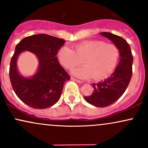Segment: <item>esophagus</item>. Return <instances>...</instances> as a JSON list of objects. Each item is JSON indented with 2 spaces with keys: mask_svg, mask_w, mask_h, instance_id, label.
<instances>
[{
  "mask_svg": "<svg viewBox=\"0 0 148 148\" xmlns=\"http://www.w3.org/2000/svg\"><path fill=\"white\" fill-rule=\"evenodd\" d=\"M71 79L73 80V81H76V82L79 83V84H82V83H83V81H80V80H79V79H75V78H74V77H71Z\"/></svg>",
  "mask_w": 148,
  "mask_h": 148,
  "instance_id": "obj_1",
  "label": "esophagus"
}]
</instances>
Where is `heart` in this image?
I'll use <instances>...</instances> for the list:
<instances>
[{"label":"heart","mask_w":148,"mask_h":148,"mask_svg":"<svg viewBox=\"0 0 148 148\" xmlns=\"http://www.w3.org/2000/svg\"><path fill=\"white\" fill-rule=\"evenodd\" d=\"M58 59L66 69H72L82 64L85 67L72 71L80 78H90L101 81L113 73L118 64L120 52L118 47L101 40H88L74 46V51L63 46L58 51Z\"/></svg>","instance_id":"heart-1"}]
</instances>
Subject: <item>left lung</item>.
I'll use <instances>...</instances> for the list:
<instances>
[{
	"label": "left lung",
	"instance_id": "obj_1",
	"mask_svg": "<svg viewBox=\"0 0 148 148\" xmlns=\"http://www.w3.org/2000/svg\"><path fill=\"white\" fill-rule=\"evenodd\" d=\"M111 40L120 52V62L111 76L98 84H92L93 92L85 96L88 103L97 107H106L116 101L123 95L132 75L133 56L129 44L123 37L111 33H100Z\"/></svg>",
	"mask_w": 148,
	"mask_h": 148
}]
</instances>
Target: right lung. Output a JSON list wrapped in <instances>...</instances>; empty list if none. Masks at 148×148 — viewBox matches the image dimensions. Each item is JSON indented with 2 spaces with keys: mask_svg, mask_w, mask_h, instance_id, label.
Here are the masks:
<instances>
[{
  "mask_svg": "<svg viewBox=\"0 0 148 148\" xmlns=\"http://www.w3.org/2000/svg\"><path fill=\"white\" fill-rule=\"evenodd\" d=\"M64 43L62 39L37 34L25 37L15 47L10 61V82L18 97L28 106L43 109L52 106L60 99L64 82L70 79L56 57ZM24 50L33 52L39 60L38 72L30 78L20 75L16 67L18 56Z\"/></svg>",
  "mask_w": 148,
  "mask_h": 148,
  "instance_id": "obj_1",
  "label": "right lung"
}]
</instances>
